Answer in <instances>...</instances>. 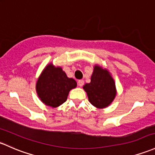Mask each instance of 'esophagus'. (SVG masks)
I'll use <instances>...</instances> for the list:
<instances>
[{
  "label": "esophagus",
  "instance_id": "esophagus-1",
  "mask_svg": "<svg viewBox=\"0 0 155 155\" xmlns=\"http://www.w3.org/2000/svg\"><path fill=\"white\" fill-rule=\"evenodd\" d=\"M78 84H79V87H82L83 84H84V81H83V80H79V81H78Z\"/></svg>",
  "mask_w": 155,
  "mask_h": 155
}]
</instances>
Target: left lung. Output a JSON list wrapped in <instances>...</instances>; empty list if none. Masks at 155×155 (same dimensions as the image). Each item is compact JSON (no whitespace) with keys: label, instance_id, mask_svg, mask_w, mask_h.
I'll use <instances>...</instances> for the list:
<instances>
[{"label":"left lung","instance_id":"obj_1","mask_svg":"<svg viewBox=\"0 0 155 155\" xmlns=\"http://www.w3.org/2000/svg\"><path fill=\"white\" fill-rule=\"evenodd\" d=\"M87 93L89 102L97 108L108 107L117 95V88L114 79L106 68L99 64L94 66L91 82L83 86Z\"/></svg>","mask_w":155,"mask_h":155}]
</instances>
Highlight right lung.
Returning a JSON list of instances; mask_svg holds the SVG:
<instances>
[{"instance_id":"right-lung-1","label":"right lung","mask_w":155,"mask_h":155,"mask_svg":"<svg viewBox=\"0 0 155 155\" xmlns=\"http://www.w3.org/2000/svg\"><path fill=\"white\" fill-rule=\"evenodd\" d=\"M76 86V81L68 78L61 67H56L50 62L38 78L35 90L38 98L45 105L55 108L64 103L70 91Z\"/></svg>"}]
</instances>
